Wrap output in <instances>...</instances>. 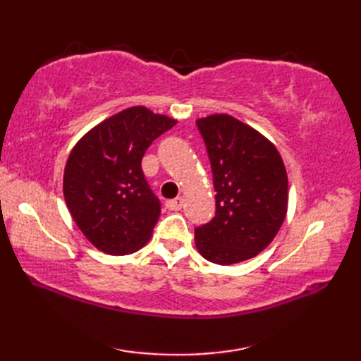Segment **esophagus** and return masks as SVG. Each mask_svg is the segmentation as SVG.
I'll list each match as a JSON object with an SVG mask.
<instances>
[{
  "instance_id": "1",
  "label": "esophagus",
  "mask_w": 361,
  "mask_h": 361,
  "mask_svg": "<svg viewBox=\"0 0 361 361\" xmlns=\"http://www.w3.org/2000/svg\"><path fill=\"white\" fill-rule=\"evenodd\" d=\"M183 204H185V200H183L181 197L173 198V200H169V202L166 203L167 209H171V211H180V209L183 208Z\"/></svg>"
}]
</instances>
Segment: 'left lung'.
Masks as SVG:
<instances>
[{
	"label": "left lung",
	"mask_w": 361,
	"mask_h": 361,
	"mask_svg": "<svg viewBox=\"0 0 361 361\" xmlns=\"http://www.w3.org/2000/svg\"><path fill=\"white\" fill-rule=\"evenodd\" d=\"M216 190V217L195 228V247L209 262L239 264L278 234L288 208V178L274 144L229 114L197 119Z\"/></svg>",
	"instance_id": "obj_1"
}]
</instances>
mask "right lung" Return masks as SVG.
I'll return each instance as SVG.
<instances>
[{
  "label": "right lung",
  "instance_id": "right-lung-1",
  "mask_svg": "<svg viewBox=\"0 0 361 361\" xmlns=\"http://www.w3.org/2000/svg\"><path fill=\"white\" fill-rule=\"evenodd\" d=\"M176 121L130 106L83 135L68 157L63 195L83 235L106 255L124 256L144 247L161 214L144 178L149 145Z\"/></svg>",
  "mask_w": 361,
  "mask_h": 361
}]
</instances>
